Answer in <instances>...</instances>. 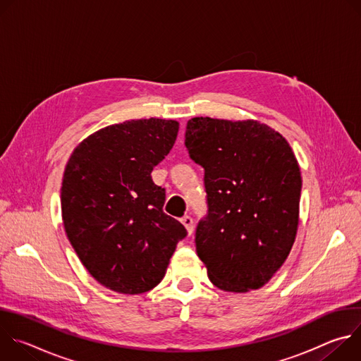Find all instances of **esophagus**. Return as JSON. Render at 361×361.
<instances>
[{
    "label": "esophagus",
    "instance_id": "esophagus-1",
    "mask_svg": "<svg viewBox=\"0 0 361 361\" xmlns=\"http://www.w3.org/2000/svg\"><path fill=\"white\" fill-rule=\"evenodd\" d=\"M181 223H183V226L185 227L187 233L191 235L192 231H194V221H192V219H191L190 216H184V217L181 219Z\"/></svg>",
    "mask_w": 361,
    "mask_h": 361
}]
</instances>
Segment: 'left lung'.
<instances>
[{"instance_id":"1","label":"left lung","mask_w":361,"mask_h":361,"mask_svg":"<svg viewBox=\"0 0 361 361\" xmlns=\"http://www.w3.org/2000/svg\"><path fill=\"white\" fill-rule=\"evenodd\" d=\"M185 147L204 169L207 216L195 248L224 291L263 287L283 266L298 226L301 174L287 140L259 121L188 120Z\"/></svg>"}]
</instances>
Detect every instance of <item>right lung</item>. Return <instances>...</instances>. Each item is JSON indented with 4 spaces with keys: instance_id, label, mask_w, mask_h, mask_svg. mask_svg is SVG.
<instances>
[{
    "instance_id": "1",
    "label": "right lung",
    "mask_w": 361,
    "mask_h": 361,
    "mask_svg": "<svg viewBox=\"0 0 361 361\" xmlns=\"http://www.w3.org/2000/svg\"><path fill=\"white\" fill-rule=\"evenodd\" d=\"M174 120H131L81 141L66 166L61 212L67 237L104 287L141 294L156 287L185 227L163 212L166 190L151 171L173 148Z\"/></svg>"
}]
</instances>
